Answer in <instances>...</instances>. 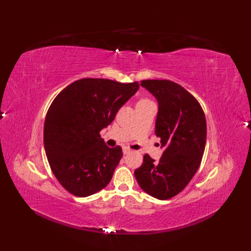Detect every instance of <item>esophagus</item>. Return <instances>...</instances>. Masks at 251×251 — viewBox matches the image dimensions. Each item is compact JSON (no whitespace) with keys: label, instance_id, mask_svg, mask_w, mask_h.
I'll return each mask as SVG.
<instances>
[{"label":"esophagus","instance_id":"1","mask_svg":"<svg viewBox=\"0 0 251 251\" xmlns=\"http://www.w3.org/2000/svg\"><path fill=\"white\" fill-rule=\"evenodd\" d=\"M131 152V150L129 148H127V147H124L123 148V153L124 154H128V153H130Z\"/></svg>","mask_w":251,"mask_h":251}]
</instances>
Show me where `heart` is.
I'll return each mask as SVG.
<instances>
[{
  "mask_svg": "<svg viewBox=\"0 0 251 251\" xmlns=\"http://www.w3.org/2000/svg\"><path fill=\"white\" fill-rule=\"evenodd\" d=\"M147 102H151V101L149 99H141L138 103H147Z\"/></svg>",
  "mask_w": 251,
  "mask_h": 251,
  "instance_id": "heart-1",
  "label": "heart"
}]
</instances>
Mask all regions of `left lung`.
I'll return each instance as SVG.
<instances>
[{"label":"left lung","instance_id":"8db88e82","mask_svg":"<svg viewBox=\"0 0 251 251\" xmlns=\"http://www.w3.org/2000/svg\"><path fill=\"white\" fill-rule=\"evenodd\" d=\"M140 85L157 100L155 135L164 152L157 162L146 154L135 177L149 195L169 200L188 185L200 167L206 145L205 114L199 101L177 83L145 79Z\"/></svg>","mask_w":251,"mask_h":251}]
</instances>
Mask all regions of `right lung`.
I'll return each mask as SVG.
<instances>
[{"label": "right lung", "instance_id": "right-lung-1", "mask_svg": "<svg viewBox=\"0 0 251 251\" xmlns=\"http://www.w3.org/2000/svg\"><path fill=\"white\" fill-rule=\"evenodd\" d=\"M138 89V82L82 78L51 102L44 123V148L55 177L71 194L86 197L109 184L123 152L120 146H106L99 132Z\"/></svg>", "mask_w": 251, "mask_h": 251}]
</instances>
